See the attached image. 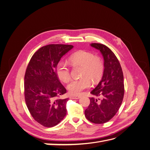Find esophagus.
<instances>
[{"label":"esophagus","mask_w":150,"mask_h":150,"mask_svg":"<svg viewBox=\"0 0 150 150\" xmlns=\"http://www.w3.org/2000/svg\"><path fill=\"white\" fill-rule=\"evenodd\" d=\"M70 99H79L80 98V96H74V95H70Z\"/></svg>","instance_id":"34e87169"}]
</instances>
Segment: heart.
Returning <instances> with one entry per match:
<instances>
[{
	"label": "heart",
	"instance_id": "obj_1",
	"mask_svg": "<svg viewBox=\"0 0 150 150\" xmlns=\"http://www.w3.org/2000/svg\"><path fill=\"white\" fill-rule=\"evenodd\" d=\"M69 64L72 66H82L79 79H72L67 84V89L71 94L77 95L91 85V80L96 83L101 78L104 71L103 62L100 58L92 52L85 51L76 52L69 57ZM58 78L63 83H67L71 78L70 68L64 61L59 62L56 68Z\"/></svg>",
	"mask_w": 150,
	"mask_h": 150
}]
</instances>
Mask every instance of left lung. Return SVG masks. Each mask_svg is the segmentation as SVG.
I'll return each mask as SVG.
<instances>
[{"label":"left lung","mask_w":150,"mask_h":150,"mask_svg":"<svg viewBox=\"0 0 150 150\" xmlns=\"http://www.w3.org/2000/svg\"><path fill=\"white\" fill-rule=\"evenodd\" d=\"M98 49L104 58L101 81L91 94L90 104L84 112L87 120L95 124H103L113 117L120 109L124 97V77L115 54L105 45L91 44Z\"/></svg>","instance_id":"obj_1"}]
</instances>
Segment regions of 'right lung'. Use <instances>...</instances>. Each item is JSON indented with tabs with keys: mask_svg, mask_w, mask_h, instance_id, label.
<instances>
[{
	"mask_svg": "<svg viewBox=\"0 0 150 150\" xmlns=\"http://www.w3.org/2000/svg\"><path fill=\"white\" fill-rule=\"evenodd\" d=\"M73 48L72 45L49 44L40 47L31 57L24 77L27 107L33 118L51 128L66 115L68 98H58L66 93L56 72L61 57Z\"/></svg>",
	"mask_w": 150,
	"mask_h": 150,
	"instance_id": "right-lung-1",
	"label": "right lung"
}]
</instances>
